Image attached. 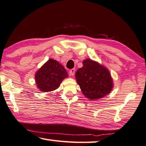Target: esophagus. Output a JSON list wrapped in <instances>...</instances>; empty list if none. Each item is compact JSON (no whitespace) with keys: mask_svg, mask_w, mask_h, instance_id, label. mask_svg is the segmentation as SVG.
<instances>
[{"mask_svg":"<svg viewBox=\"0 0 146 146\" xmlns=\"http://www.w3.org/2000/svg\"><path fill=\"white\" fill-rule=\"evenodd\" d=\"M75 69H71L70 71V75L71 76H73L75 75Z\"/></svg>","mask_w":146,"mask_h":146,"instance_id":"esophagus-1","label":"esophagus"}]
</instances>
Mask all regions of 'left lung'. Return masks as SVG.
<instances>
[{
  "label": "left lung",
  "mask_w": 146,
  "mask_h": 146,
  "mask_svg": "<svg viewBox=\"0 0 146 146\" xmlns=\"http://www.w3.org/2000/svg\"><path fill=\"white\" fill-rule=\"evenodd\" d=\"M82 63L83 67L77 70L75 77L84 96L95 100L109 94L113 87L109 70L91 59H85Z\"/></svg>",
  "instance_id": "8db88e82"
}]
</instances>
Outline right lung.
<instances>
[{"instance_id": "1", "label": "right lung", "mask_w": 146, "mask_h": 146, "mask_svg": "<svg viewBox=\"0 0 146 146\" xmlns=\"http://www.w3.org/2000/svg\"><path fill=\"white\" fill-rule=\"evenodd\" d=\"M68 74L62 64L50 59L36 71L35 80L38 89L43 92H51L59 88Z\"/></svg>"}]
</instances>
